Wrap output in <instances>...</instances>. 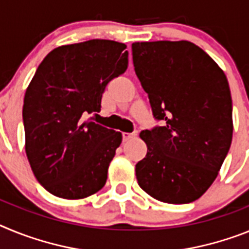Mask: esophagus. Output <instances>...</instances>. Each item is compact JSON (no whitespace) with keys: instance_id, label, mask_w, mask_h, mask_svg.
<instances>
[{"instance_id":"34e87169","label":"esophagus","mask_w":249,"mask_h":249,"mask_svg":"<svg viewBox=\"0 0 249 249\" xmlns=\"http://www.w3.org/2000/svg\"><path fill=\"white\" fill-rule=\"evenodd\" d=\"M137 131H135V133H123V140H124V142H129V140H131L133 138L137 137Z\"/></svg>"}]
</instances>
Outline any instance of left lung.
<instances>
[{"mask_svg":"<svg viewBox=\"0 0 249 249\" xmlns=\"http://www.w3.org/2000/svg\"><path fill=\"white\" fill-rule=\"evenodd\" d=\"M135 73L161 126L142 130L148 146L138 184L170 204L196 200L217 178L231 148L232 98L223 70L189 41L131 45Z\"/></svg>","mask_w":249,"mask_h":249,"instance_id":"obj_1","label":"left lung"}]
</instances>
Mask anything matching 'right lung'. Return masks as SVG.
<instances>
[{"label": "right lung", "instance_id": "1", "mask_svg": "<svg viewBox=\"0 0 249 249\" xmlns=\"http://www.w3.org/2000/svg\"><path fill=\"white\" fill-rule=\"evenodd\" d=\"M125 49L96 38L56 47L38 65L23 100L25 149L49 193L83 199L107 183L122 133L84 119L100 111L109 81L127 69Z\"/></svg>", "mask_w": 249, "mask_h": 249}]
</instances>
